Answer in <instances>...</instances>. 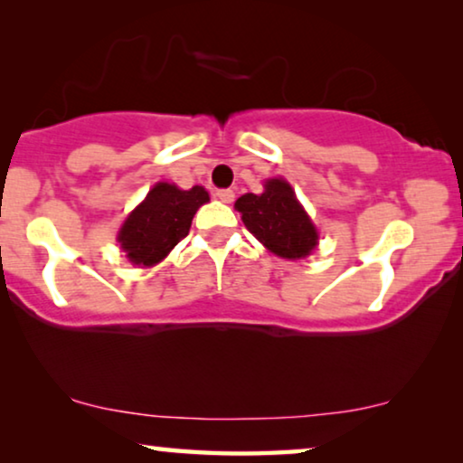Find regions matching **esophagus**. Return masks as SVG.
I'll return each mask as SVG.
<instances>
[{"label":"esophagus","instance_id":"34e87169","mask_svg":"<svg viewBox=\"0 0 463 463\" xmlns=\"http://www.w3.org/2000/svg\"><path fill=\"white\" fill-rule=\"evenodd\" d=\"M217 198L221 200V202H225V204H230V202H233V192L232 189H217Z\"/></svg>","mask_w":463,"mask_h":463}]
</instances>
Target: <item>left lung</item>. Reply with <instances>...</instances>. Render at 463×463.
<instances>
[{"label":"left lung","mask_w":463,"mask_h":463,"mask_svg":"<svg viewBox=\"0 0 463 463\" xmlns=\"http://www.w3.org/2000/svg\"><path fill=\"white\" fill-rule=\"evenodd\" d=\"M236 208L252 236L274 255L301 259L314 250L318 233L287 181L269 179L261 195L244 194Z\"/></svg>","instance_id":"obj_1"}]
</instances>
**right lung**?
Instances as JSON below:
<instances>
[{
    "label": "right lung",
    "instance_id": "add662e5",
    "mask_svg": "<svg viewBox=\"0 0 463 463\" xmlns=\"http://www.w3.org/2000/svg\"><path fill=\"white\" fill-rule=\"evenodd\" d=\"M208 202V192L195 185L183 192L170 183H157L119 230V244L137 265L162 261L189 233L195 211Z\"/></svg>",
    "mask_w": 463,
    "mask_h": 463
}]
</instances>
